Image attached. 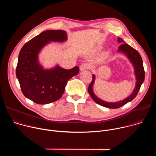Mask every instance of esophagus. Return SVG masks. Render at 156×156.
Wrapping results in <instances>:
<instances>
[{
    "instance_id": "34e87169",
    "label": "esophagus",
    "mask_w": 156,
    "mask_h": 156,
    "mask_svg": "<svg viewBox=\"0 0 156 156\" xmlns=\"http://www.w3.org/2000/svg\"><path fill=\"white\" fill-rule=\"evenodd\" d=\"M90 64L87 63H83L80 65V69L81 71H84V70H88L89 69H90Z\"/></svg>"
}]
</instances>
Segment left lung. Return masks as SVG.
<instances>
[{
	"mask_svg": "<svg viewBox=\"0 0 156 156\" xmlns=\"http://www.w3.org/2000/svg\"><path fill=\"white\" fill-rule=\"evenodd\" d=\"M118 41L119 42L122 43L121 45L119 46L118 51L123 52V53H125L128 56V57L129 58L130 61L132 62V63L133 64V66H134L135 67V72L136 74L137 81H136V84L135 89L134 90V91H133L132 94L129 97H128L127 98H126L125 99L122 101L117 102H113V103L105 102L98 98L94 95L93 91V85L94 84V81L95 79L94 75H93V80L91 83L90 84V85H89V87L87 89L88 93H90L91 97L92 98V99L94 100L95 102H96L99 105H101L102 106L110 108H118L124 105L128 102L131 101L133 99H134L137 96L140 91V89L142 83L144 80V76H145V72H144V69L143 63V60L140 53L136 49L129 46L128 44L125 43L122 38L119 37Z\"/></svg>",
	"mask_w": 156,
	"mask_h": 156,
	"instance_id": "1",
	"label": "left lung"
}]
</instances>
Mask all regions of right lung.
Here are the masks:
<instances>
[{
    "label": "right lung",
    "instance_id": "right-lung-1",
    "mask_svg": "<svg viewBox=\"0 0 156 156\" xmlns=\"http://www.w3.org/2000/svg\"><path fill=\"white\" fill-rule=\"evenodd\" d=\"M66 39L65 31L48 30L28 41L20 50L16 75L24 96L36 104H46L59 99L69 80L79 73L77 66L70 70L57 66L45 70L37 62L38 53L44 45L49 41Z\"/></svg>",
    "mask_w": 156,
    "mask_h": 156
}]
</instances>
